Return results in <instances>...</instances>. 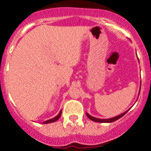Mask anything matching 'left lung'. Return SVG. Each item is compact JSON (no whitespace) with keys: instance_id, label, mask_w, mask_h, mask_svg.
<instances>
[{"instance_id":"8db88e82","label":"left lung","mask_w":151,"mask_h":151,"mask_svg":"<svg viewBox=\"0 0 151 151\" xmlns=\"http://www.w3.org/2000/svg\"><path fill=\"white\" fill-rule=\"evenodd\" d=\"M129 110V109H128ZM128 111H126V112H124V113L121 114V115H118V116H116V117H114V118H112V119H97V118H95V117H93V116H91V115H90L89 114L86 113V115H87V117L89 118V119H90V120H92V121L93 122H102V123H109V122H115L116 121V120H118V119H119L120 118H122L124 115H125V114L127 113V112Z\"/></svg>"}]
</instances>
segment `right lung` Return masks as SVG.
<instances>
[{"mask_svg": "<svg viewBox=\"0 0 151 151\" xmlns=\"http://www.w3.org/2000/svg\"><path fill=\"white\" fill-rule=\"evenodd\" d=\"M61 111H60V112H59V113H58V115L57 116H55V117L53 118V119H49V120H48V121L44 122H43V123H45V124H48V123H52V122H54L57 121L58 119L60 117H61Z\"/></svg>", "mask_w": 151, "mask_h": 151, "instance_id": "1", "label": "right lung"}]
</instances>
